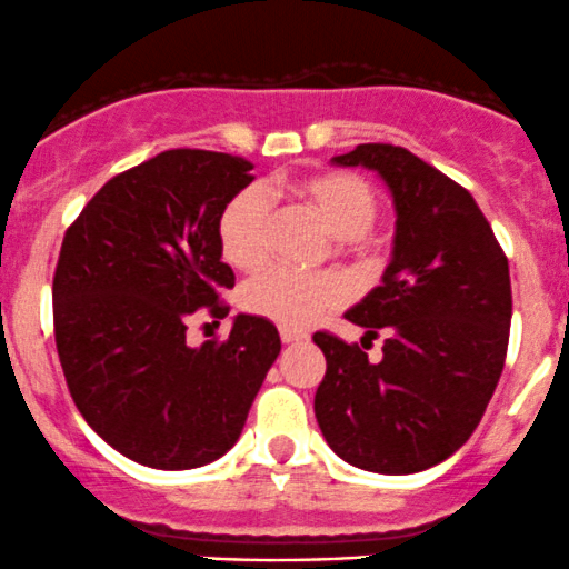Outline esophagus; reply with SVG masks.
<instances>
[{"label": "esophagus", "instance_id": "esophagus-1", "mask_svg": "<svg viewBox=\"0 0 569 569\" xmlns=\"http://www.w3.org/2000/svg\"><path fill=\"white\" fill-rule=\"evenodd\" d=\"M279 336H282L284 343H296V341H306V330H296V328H282L279 330Z\"/></svg>", "mask_w": 569, "mask_h": 569}]
</instances>
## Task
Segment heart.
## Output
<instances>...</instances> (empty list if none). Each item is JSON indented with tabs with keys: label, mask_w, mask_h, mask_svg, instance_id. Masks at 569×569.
<instances>
[{
	"label": "heart",
	"mask_w": 569,
	"mask_h": 569,
	"mask_svg": "<svg viewBox=\"0 0 569 569\" xmlns=\"http://www.w3.org/2000/svg\"><path fill=\"white\" fill-rule=\"evenodd\" d=\"M273 193H282L309 212L343 247H362L366 233L379 214V196L362 177L349 171H319V174L284 177L273 182ZM220 250L228 266L252 271L263 263L268 250V201L260 190H241L222 209ZM343 284L336 277H298L273 268L241 287V306L250 315L266 317L284 328H303L325 311L343 303Z\"/></svg>",
	"instance_id": "obj_1"
}]
</instances>
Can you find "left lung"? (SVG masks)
Returning a JSON list of instances; mask_svg holds the SVG:
<instances>
[{"label":"left lung","instance_id":"left-lung-1","mask_svg":"<svg viewBox=\"0 0 569 569\" xmlns=\"http://www.w3.org/2000/svg\"><path fill=\"white\" fill-rule=\"evenodd\" d=\"M336 166H362L395 207L381 284L347 311L362 347L315 333L328 370L317 425L343 462L406 476L449 459L481 422L508 352V258L473 196L395 144H357ZM386 336L370 363L365 341Z\"/></svg>","mask_w":569,"mask_h":569}]
</instances>
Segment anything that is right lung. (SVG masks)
I'll list each match as a JSON object with an SVG mask.
<instances>
[{
    "label": "right lung",
    "instance_id": "1",
    "mask_svg": "<svg viewBox=\"0 0 569 569\" xmlns=\"http://www.w3.org/2000/svg\"><path fill=\"white\" fill-rule=\"evenodd\" d=\"M250 171L226 152L166 150L112 177L63 236L53 325L69 392L96 436L147 468L226 455L282 352L254 315H236L226 341L188 343L193 315H228L217 226Z\"/></svg>",
    "mask_w": 569,
    "mask_h": 569
}]
</instances>
